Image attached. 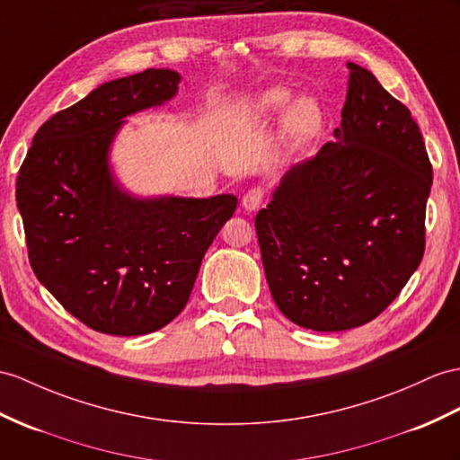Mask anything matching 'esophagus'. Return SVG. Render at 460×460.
I'll use <instances>...</instances> for the list:
<instances>
[{
	"mask_svg": "<svg viewBox=\"0 0 460 460\" xmlns=\"http://www.w3.org/2000/svg\"><path fill=\"white\" fill-rule=\"evenodd\" d=\"M263 197H265L263 189H260V187L248 189V191H245L243 197H242V207L248 210V212H253V210H257V208L261 207Z\"/></svg>",
	"mask_w": 460,
	"mask_h": 460,
	"instance_id": "34e87169",
	"label": "esophagus"
}]
</instances>
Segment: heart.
<instances>
[{
  "instance_id": "heart-1",
  "label": "heart",
  "mask_w": 460,
  "mask_h": 460,
  "mask_svg": "<svg viewBox=\"0 0 460 460\" xmlns=\"http://www.w3.org/2000/svg\"><path fill=\"white\" fill-rule=\"evenodd\" d=\"M290 98L293 92L287 87H267L252 101L248 115L253 120H271L285 111L281 122L283 138L290 150H300L320 132L323 113L316 97L298 95L293 102Z\"/></svg>"
}]
</instances>
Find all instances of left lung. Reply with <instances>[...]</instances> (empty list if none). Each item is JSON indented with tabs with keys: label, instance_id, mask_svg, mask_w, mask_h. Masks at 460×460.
<instances>
[{
	"label": "left lung",
	"instance_id": "obj_1",
	"mask_svg": "<svg viewBox=\"0 0 460 460\" xmlns=\"http://www.w3.org/2000/svg\"><path fill=\"white\" fill-rule=\"evenodd\" d=\"M341 125L290 167L257 212L275 305L296 326L343 332L371 322L416 271L433 173L410 111L347 62Z\"/></svg>",
	"mask_w": 460,
	"mask_h": 460
}]
</instances>
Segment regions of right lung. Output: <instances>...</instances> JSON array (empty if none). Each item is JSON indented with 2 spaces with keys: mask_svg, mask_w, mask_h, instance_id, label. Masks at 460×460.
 <instances>
[{
  "mask_svg": "<svg viewBox=\"0 0 460 460\" xmlns=\"http://www.w3.org/2000/svg\"><path fill=\"white\" fill-rule=\"evenodd\" d=\"M179 82L175 70L150 68L99 85L44 122L19 170L15 197L32 271L101 333L167 326L238 205L234 195L138 197L115 177L111 146L125 119L167 103Z\"/></svg>",
  "mask_w": 460,
  "mask_h": 460,
  "instance_id": "1",
  "label": "right lung"
}]
</instances>
